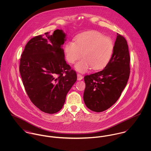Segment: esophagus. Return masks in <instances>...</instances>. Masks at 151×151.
<instances>
[{"mask_svg":"<svg viewBox=\"0 0 151 151\" xmlns=\"http://www.w3.org/2000/svg\"><path fill=\"white\" fill-rule=\"evenodd\" d=\"M83 78V77L82 75H81L80 74H77V80H81Z\"/></svg>","mask_w":151,"mask_h":151,"instance_id":"1","label":"esophagus"}]
</instances>
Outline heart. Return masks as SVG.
<instances>
[{"label": "heart", "instance_id": "1", "mask_svg": "<svg viewBox=\"0 0 151 151\" xmlns=\"http://www.w3.org/2000/svg\"><path fill=\"white\" fill-rule=\"evenodd\" d=\"M75 42L68 41L64 46L67 61L74 63L81 56L83 59L75 65L80 72H86L91 67L93 70L104 68L110 62L114 49L112 40L96 31H89L77 35Z\"/></svg>", "mask_w": 151, "mask_h": 151}]
</instances>
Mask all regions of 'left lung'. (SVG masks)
<instances>
[{"instance_id": "obj_1", "label": "left lung", "mask_w": 151, "mask_h": 151, "mask_svg": "<svg viewBox=\"0 0 151 151\" xmlns=\"http://www.w3.org/2000/svg\"><path fill=\"white\" fill-rule=\"evenodd\" d=\"M117 36L111 58L102 71L84 77V101L92 111L101 112L114 105L120 98L129 78V58L127 41Z\"/></svg>"}]
</instances>
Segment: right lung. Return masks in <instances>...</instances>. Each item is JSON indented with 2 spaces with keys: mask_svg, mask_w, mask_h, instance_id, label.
Masks as SVG:
<instances>
[{
  "mask_svg": "<svg viewBox=\"0 0 151 151\" xmlns=\"http://www.w3.org/2000/svg\"><path fill=\"white\" fill-rule=\"evenodd\" d=\"M65 32L55 30L30 40L25 46L19 70L26 92L41 111L56 113L63 108L66 95L77 81L76 72L65 59Z\"/></svg>",
  "mask_w": 151,
  "mask_h": 151,
  "instance_id": "add662e5",
  "label": "right lung"
}]
</instances>
